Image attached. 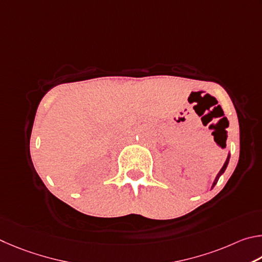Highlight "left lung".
I'll return each instance as SVG.
<instances>
[{
	"label": "left lung",
	"instance_id": "1",
	"mask_svg": "<svg viewBox=\"0 0 262 262\" xmlns=\"http://www.w3.org/2000/svg\"><path fill=\"white\" fill-rule=\"evenodd\" d=\"M229 160H230V154H228V158H227V160H226V162H224L223 167L221 168V170L219 171V173L216 175V177H215V180H214V182H213V185H212V189H213V187H214L215 185H216V183H217V181H219V178L223 175V172H224V171H226V169H227V167H228V163H229Z\"/></svg>",
	"mask_w": 262,
	"mask_h": 262
}]
</instances>
